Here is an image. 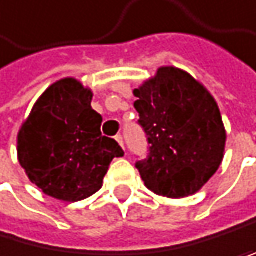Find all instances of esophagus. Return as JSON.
<instances>
[{"label": "esophagus", "instance_id": "1", "mask_svg": "<svg viewBox=\"0 0 256 256\" xmlns=\"http://www.w3.org/2000/svg\"><path fill=\"white\" fill-rule=\"evenodd\" d=\"M116 140L120 144L122 148H125V146H123V138H122V134H117V136H116Z\"/></svg>", "mask_w": 256, "mask_h": 256}]
</instances>
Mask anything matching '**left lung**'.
Here are the masks:
<instances>
[{
  "mask_svg": "<svg viewBox=\"0 0 256 256\" xmlns=\"http://www.w3.org/2000/svg\"><path fill=\"white\" fill-rule=\"evenodd\" d=\"M133 93L150 144L148 156L136 163L146 186L166 198L200 192L225 154L226 131L214 96L174 66L160 68Z\"/></svg>",
  "mask_w": 256,
  "mask_h": 256,
  "instance_id": "8db88e82",
  "label": "left lung"
}]
</instances>
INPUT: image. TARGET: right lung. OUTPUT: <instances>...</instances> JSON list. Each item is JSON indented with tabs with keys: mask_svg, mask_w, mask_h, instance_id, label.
<instances>
[{
	"mask_svg": "<svg viewBox=\"0 0 256 256\" xmlns=\"http://www.w3.org/2000/svg\"><path fill=\"white\" fill-rule=\"evenodd\" d=\"M90 88L66 77L40 94L17 138L18 163L30 180L55 200L76 202L102 186L109 164L123 156L117 140L101 134Z\"/></svg>",
	"mask_w": 256,
	"mask_h": 256,
	"instance_id": "obj_1",
	"label": "right lung"
}]
</instances>
